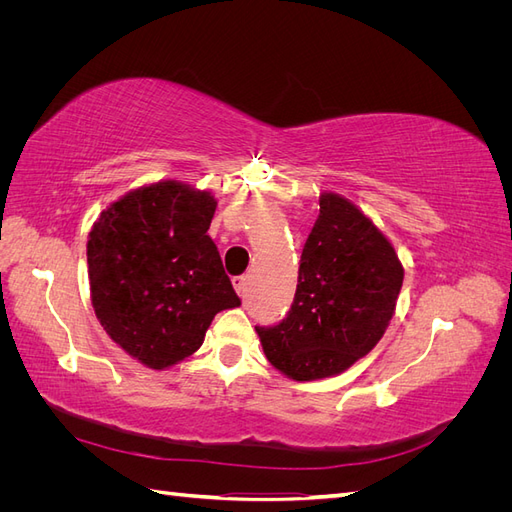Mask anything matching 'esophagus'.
<instances>
[{
	"label": "esophagus",
	"instance_id": "1",
	"mask_svg": "<svg viewBox=\"0 0 512 512\" xmlns=\"http://www.w3.org/2000/svg\"><path fill=\"white\" fill-rule=\"evenodd\" d=\"M232 286H235L239 297H243L245 290H247V277L245 275H239V277H232Z\"/></svg>",
	"mask_w": 512,
	"mask_h": 512
}]
</instances>
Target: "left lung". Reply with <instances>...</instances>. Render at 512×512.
I'll return each mask as SVG.
<instances>
[{
  "instance_id": "8db88e82",
  "label": "left lung",
  "mask_w": 512,
  "mask_h": 512,
  "mask_svg": "<svg viewBox=\"0 0 512 512\" xmlns=\"http://www.w3.org/2000/svg\"><path fill=\"white\" fill-rule=\"evenodd\" d=\"M401 284L391 241L348 198L324 192L288 316L256 327L265 356L297 382L342 374L380 342Z\"/></svg>"
}]
</instances>
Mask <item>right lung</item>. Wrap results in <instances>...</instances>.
<instances>
[{"mask_svg":"<svg viewBox=\"0 0 512 512\" xmlns=\"http://www.w3.org/2000/svg\"><path fill=\"white\" fill-rule=\"evenodd\" d=\"M215 200L181 181L121 196L87 241L94 312L117 346L151 369L194 354L211 320L241 305L207 235Z\"/></svg>","mask_w":512,"mask_h":512,"instance_id":"1","label":"right lung"}]
</instances>
